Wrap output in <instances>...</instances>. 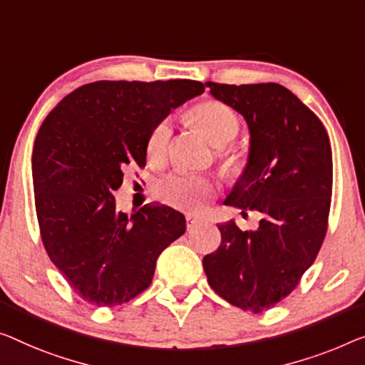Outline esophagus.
Segmentation results:
<instances>
[{"instance_id": "obj_1", "label": "esophagus", "mask_w": 365, "mask_h": 365, "mask_svg": "<svg viewBox=\"0 0 365 365\" xmlns=\"http://www.w3.org/2000/svg\"><path fill=\"white\" fill-rule=\"evenodd\" d=\"M185 222H187V230L188 231H192L195 226H198L200 225V220L198 217H193V216H187V220H185Z\"/></svg>"}]
</instances>
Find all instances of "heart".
I'll use <instances>...</instances> for the list:
<instances>
[{"label":"heart","mask_w":365,"mask_h":365,"mask_svg":"<svg viewBox=\"0 0 365 365\" xmlns=\"http://www.w3.org/2000/svg\"><path fill=\"white\" fill-rule=\"evenodd\" d=\"M188 118L197 126L206 140L215 148H225L237 138L241 130V119L237 113L226 103L217 100H205L188 111ZM172 139L170 123H157L148 138V159L152 164H159L165 159ZM221 170L230 180H237L247 167V157L239 149L220 152ZM216 187L208 177L173 173L157 185V197L172 208L185 213H198L215 197Z\"/></svg>","instance_id":"heart-1"}]
</instances>
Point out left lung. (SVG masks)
Segmentation results:
<instances>
[{"label": "left lung", "instance_id": "1", "mask_svg": "<svg viewBox=\"0 0 365 365\" xmlns=\"http://www.w3.org/2000/svg\"><path fill=\"white\" fill-rule=\"evenodd\" d=\"M251 130L249 164L225 203L260 215L255 231L220 225L221 244L205 255L213 290L235 307L262 313L295 290L322 249L333 195V155L317 114L279 83L206 81Z\"/></svg>", "mask_w": 365, "mask_h": 365}]
</instances>
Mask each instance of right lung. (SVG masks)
<instances>
[{
    "mask_svg": "<svg viewBox=\"0 0 365 365\" xmlns=\"http://www.w3.org/2000/svg\"><path fill=\"white\" fill-rule=\"evenodd\" d=\"M195 80L95 81L65 96L43 119L32 150L42 244L80 298L118 307L150 285L155 260L185 232L165 205L128 217L113 192L128 165L145 167L150 130L203 93Z\"/></svg>",
    "mask_w": 365,
    "mask_h": 365,
    "instance_id": "add662e5",
    "label": "right lung"
}]
</instances>
